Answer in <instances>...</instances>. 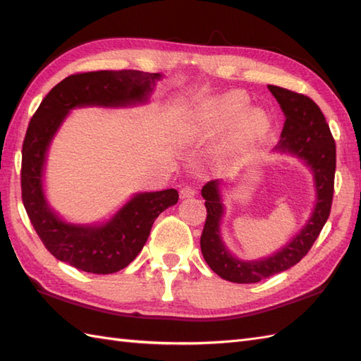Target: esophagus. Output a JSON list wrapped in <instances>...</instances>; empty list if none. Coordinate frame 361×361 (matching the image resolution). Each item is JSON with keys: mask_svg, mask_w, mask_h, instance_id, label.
<instances>
[{"mask_svg": "<svg viewBox=\"0 0 361 361\" xmlns=\"http://www.w3.org/2000/svg\"><path fill=\"white\" fill-rule=\"evenodd\" d=\"M180 195H181L183 198L194 197V195H195V188H194V186H190V185L183 186V188H181V190H180Z\"/></svg>", "mask_w": 361, "mask_h": 361, "instance_id": "34e87169", "label": "esophagus"}]
</instances>
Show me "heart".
Segmentation results:
<instances>
[{
	"label": "heart",
	"instance_id": "b5f03b06",
	"mask_svg": "<svg viewBox=\"0 0 361 361\" xmlns=\"http://www.w3.org/2000/svg\"><path fill=\"white\" fill-rule=\"evenodd\" d=\"M247 109V99L239 93L228 94L219 101L209 104L204 109L200 130L206 135H216L224 132ZM265 119L260 113L252 111L247 114L239 126V136L242 140H251L262 133Z\"/></svg>",
	"mask_w": 361,
	"mask_h": 361
}]
</instances>
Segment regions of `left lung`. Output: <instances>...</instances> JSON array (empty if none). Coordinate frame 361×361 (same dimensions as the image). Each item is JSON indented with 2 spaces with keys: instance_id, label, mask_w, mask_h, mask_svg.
<instances>
[{
  "instance_id": "left-lung-1",
  "label": "left lung",
  "mask_w": 361,
  "mask_h": 361,
  "mask_svg": "<svg viewBox=\"0 0 361 361\" xmlns=\"http://www.w3.org/2000/svg\"><path fill=\"white\" fill-rule=\"evenodd\" d=\"M268 90L286 114V124L276 150L293 153L312 167L318 200L307 225L286 248L267 259L243 262L229 255L221 243L219 225L224 204L220 202L217 181L206 183L202 189V195L206 200V221L200 237L203 257L220 278L237 283H255L296 265L318 239L332 208L336 149L323 111L305 94L274 85H268Z\"/></svg>"
}]
</instances>
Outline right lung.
Segmentation results:
<instances>
[{
  "label": "right lung",
  "mask_w": 361,
  "mask_h": 361,
  "mask_svg": "<svg viewBox=\"0 0 361 361\" xmlns=\"http://www.w3.org/2000/svg\"><path fill=\"white\" fill-rule=\"evenodd\" d=\"M159 74L135 70L88 71L68 75L54 87L30 118L21 150V198L35 233L54 257L78 270L110 274L126 268L149 239L153 221L178 202L175 189L135 195L109 224H65L44 200L42 176L48 145L74 106H118L142 102Z\"/></svg>",
  "instance_id": "obj_1"
}]
</instances>
